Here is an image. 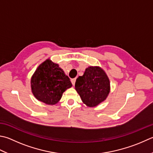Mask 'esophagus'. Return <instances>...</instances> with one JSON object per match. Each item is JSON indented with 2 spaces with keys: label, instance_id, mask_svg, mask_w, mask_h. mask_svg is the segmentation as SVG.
<instances>
[{
  "label": "esophagus",
  "instance_id": "obj_1",
  "mask_svg": "<svg viewBox=\"0 0 153 153\" xmlns=\"http://www.w3.org/2000/svg\"><path fill=\"white\" fill-rule=\"evenodd\" d=\"M75 82H76V79H71V82H72V84H73V86H74V84H75Z\"/></svg>",
  "mask_w": 153,
  "mask_h": 153
}]
</instances>
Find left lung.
Instances as JSON below:
<instances>
[{
    "label": "left lung",
    "mask_w": 153,
    "mask_h": 153,
    "mask_svg": "<svg viewBox=\"0 0 153 153\" xmlns=\"http://www.w3.org/2000/svg\"><path fill=\"white\" fill-rule=\"evenodd\" d=\"M75 90L83 103L94 107L107 98L111 90L110 80L101 67L91 66L76 79Z\"/></svg>",
    "instance_id": "obj_1"
}]
</instances>
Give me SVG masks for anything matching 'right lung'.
<instances>
[{"label": "right lung", "mask_w": 153, "mask_h": 153, "mask_svg": "<svg viewBox=\"0 0 153 153\" xmlns=\"http://www.w3.org/2000/svg\"><path fill=\"white\" fill-rule=\"evenodd\" d=\"M30 86L37 100L54 105L61 99L62 93L71 87L72 83L59 65L48 59L36 69L31 77Z\"/></svg>", "instance_id": "obj_1"}]
</instances>
